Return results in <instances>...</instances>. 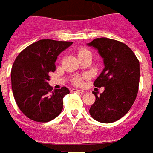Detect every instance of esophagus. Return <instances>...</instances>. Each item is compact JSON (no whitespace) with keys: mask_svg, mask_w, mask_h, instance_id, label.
<instances>
[{"mask_svg":"<svg viewBox=\"0 0 153 153\" xmlns=\"http://www.w3.org/2000/svg\"><path fill=\"white\" fill-rule=\"evenodd\" d=\"M71 92H77V93H83V91L82 90H78V89H76V88H72L71 90Z\"/></svg>","mask_w":153,"mask_h":153,"instance_id":"obj_1","label":"esophagus"}]
</instances>
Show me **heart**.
<instances>
[{"instance_id": "obj_1", "label": "heart", "mask_w": 153, "mask_h": 153, "mask_svg": "<svg viewBox=\"0 0 153 153\" xmlns=\"http://www.w3.org/2000/svg\"><path fill=\"white\" fill-rule=\"evenodd\" d=\"M88 53H91L88 50H86V49H81L78 53V57L79 56H82V55H85V54ZM74 82L76 84H80L81 83V78H75Z\"/></svg>"}]
</instances>
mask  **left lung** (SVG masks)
Wrapping results in <instances>:
<instances>
[{"label": "left lung", "instance_id": "8db88e82", "mask_svg": "<svg viewBox=\"0 0 153 153\" xmlns=\"http://www.w3.org/2000/svg\"><path fill=\"white\" fill-rule=\"evenodd\" d=\"M86 44L98 51L105 66L94 82L96 87L103 86L105 91L100 95L92 92L96 101L90 108V114L100 123H113L128 112L136 99L139 62L126 44L116 40L100 38Z\"/></svg>", "mask_w": 153, "mask_h": 153}]
</instances>
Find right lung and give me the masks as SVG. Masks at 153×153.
<instances>
[{"label":"right lung","instance_id":"add662e5","mask_svg":"<svg viewBox=\"0 0 153 153\" xmlns=\"http://www.w3.org/2000/svg\"><path fill=\"white\" fill-rule=\"evenodd\" d=\"M73 42L41 39L25 48L17 56L11 68V86L19 109L30 120L48 122L62 110L67 87L53 90L48 72L55 71L58 55Z\"/></svg>","mask_w":153,"mask_h":153}]
</instances>
